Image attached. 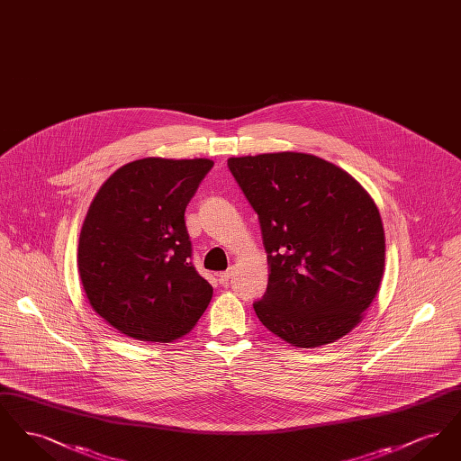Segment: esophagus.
Returning a JSON list of instances; mask_svg holds the SVG:
<instances>
[{"label": "esophagus", "mask_w": 461, "mask_h": 461, "mask_svg": "<svg viewBox=\"0 0 461 461\" xmlns=\"http://www.w3.org/2000/svg\"><path fill=\"white\" fill-rule=\"evenodd\" d=\"M230 276H231V267H230V269H226V271H221L220 275H218L221 284H228Z\"/></svg>", "instance_id": "34e87169"}]
</instances>
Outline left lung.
<instances>
[{"instance_id":"8db88e82","label":"left lung","mask_w":461,"mask_h":461,"mask_svg":"<svg viewBox=\"0 0 461 461\" xmlns=\"http://www.w3.org/2000/svg\"><path fill=\"white\" fill-rule=\"evenodd\" d=\"M228 167L261 224L269 269L254 303L261 323L297 348L349 333L384 276L385 237L372 197L316 155L231 157Z\"/></svg>"}]
</instances>
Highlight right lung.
Wrapping results in <instances>:
<instances>
[{
    "instance_id": "obj_1",
    "label": "right lung",
    "mask_w": 461,
    "mask_h": 461,
    "mask_svg": "<svg viewBox=\"0 0 461 461\" xmlns=\"http://www.w3.org/2000/svg\"><path fill=\"white\" fill-rule=\"evenodd\" d=\"M209 158H141L117 169L89 205L77 267L91 307L121 333L173 342L195 327L212 286L192 264L185 211Z\"/></svg>"
}]
</instances>
